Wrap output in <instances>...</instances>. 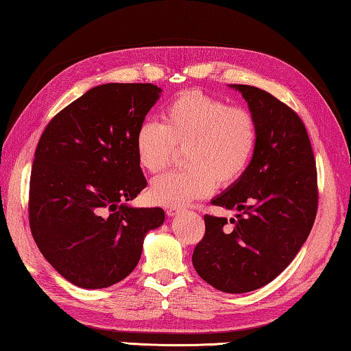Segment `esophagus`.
Instances as JSON below:
<instances>
[{
	"label": "esophagus",
	"mask_w": 351,
	"mask_h": 351,
	"mask_svg": "<svg viewBox=\"0 0 351 351\" xmlns=\"http://www.w3.org/2000/svg\"><path fill=\"white\" fill-rule=\"evenodd\" d=\"M181 208H169L167 209V215H170V217H173V215H176L178 213H181Z\"/></svg>",
	"instance_id": "esophagus-1"
}]
</instances>
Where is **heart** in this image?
<instances>
[{
  "label": "heart",
  "mask_w": 351,
  "mask_h": 351,
  "mask_svg": "<svg viewBox=\"0 0 351 351\" xmlns=\"http://www.w3.org/2000/svg\"><path fill=\"white\" fill-rule=\"evenodd\" d=\"M162 125L145 120L134 137L137 162L148 173L171 164L176 148L184 149L189 169L152 182L154 204L180 208L208 197L215 186L231 187L247 173L259 143V125L247 108L199 90L182 92L162 109Z\"/></svg>",
  "instance_id": "b5f03b06"
}]
</instances>
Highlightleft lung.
Instances as JSON below:
<instances>
[{
	"instance_id": "1",
	"label": "left lung",
	"mask_w": 351,
	"mask_h": 351,
	"mask_svg": "<svg viewBox=\"0 0 351 351\" xmlns=\"http://www.w3.org/2000/svg\"><path fill=\"white\" fill-rule=\"evenodd\" d=\"M259 125V143L243 178L213 204L236 209L204 215V236L192 263L221 292L243 293L269 285L292 263L313 230L319 189L308 131L295 110L253 86L232 84Z\"/></svg>"
}]
</instances>
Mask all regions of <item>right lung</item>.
Segmentation results:
<instances>
[{
	"instance_id": "right-lung-1",
	"label": "right lung",
	"mask_w": 351,
	"mask_h": 351,
	"mask_svg": "<svg viewBox=\"0 0 351 351\" xmlns=\"http://www.w3.org/2000/svg\"><path fill=\"white\" fill-rule=\"evenodd\" d=\"M153 84L93 87L56 114L37 143L29 226L38 250L77 287L103 289L136 269L160 208H131L147 187L137 162L138 125L159 99Z\"/></svg>"
}]
</instances>
